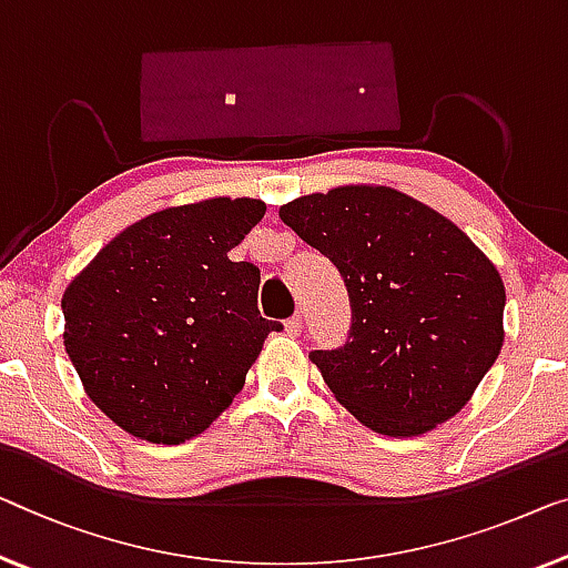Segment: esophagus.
I'll return each instance as SVG.
<instances>
[{"label": "esophagus", "mask_w": 568, "mask_h": 568, "mask_svg": "<svg viewBox=\"0 0 568 568\" xmlns=\"http://www.w3.org/2000/svg\"><path fill=\"white\" fill-rule=\"evenodd\" d=\"M301 326H303L301 313H295V316H291V318L285 321V332L287 334H301Z\"/></svg>", "instance_id": "esophagus-1"}]
</instances>
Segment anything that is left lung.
Segmentation results:
<instances>
[{
  "instance_id": "obj_1",
  "label": "left lung",
  "mask_w": 568,
  "mask_h": 568,
  "mask_svg": "<svg viewBox=\"0 0 568 568\" xmlns=\"http://www.w3.org/2000/svg\"><path fill=\"white\" fill-rule=\"evenodd\" d=\"M281 219L334 262L349 293V338L308 354L336 400L395 438L456 416L505 338V285L485 252L387 185L311 193Z\"/></svg>"
}]
</instances>
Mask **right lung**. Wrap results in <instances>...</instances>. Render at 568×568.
Returning a JSON list of instances; mask_svg holds the SVG:
<instances>
[{"label": "right lung", "instance_id": "right-lung-1", "mask_svg": "<svg viewBox=\"0 0 568 568\" xmlns=\"http://www.w3.org/2000/svg\"><path fill=\"white\" fill-rule=\"evenodd\" d=\"M265 216L260 199L155 211L65 287L63 344L91 403L126 434L183 444L242 390L270 332L260 270L226 252Z\"/></svg>", "mask_w": 568, "mask_h": 568}]
</instances>
